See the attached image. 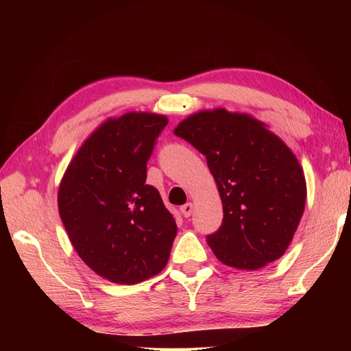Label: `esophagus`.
<instances>
[{
	"mask_svg": "<svg viewBox=\"0 0 351 351\" xmlns=\"http://www.w3.org/2000/svg\"><path fill=\"white\" fill-rule=\"evenodd\" d=\"M193 208H195V205H193L191 202H189V204H185V205L181 206V213L184 214V217H190L191 213H193Z\"/></svg>",
	"mask_w": 351,
	"mask_h": 351,
	"instance_id": "esophagus-1",
	"label": "esophagus"
}]
</instances>
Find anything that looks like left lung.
Instances as JSON below:
<instances>
[{
    "label": "left lung",
    "mask_w": 351,
    "mask_h": 351,
    "mask_svg": "<svg viewBox=\"0 0 351 351\" xmlns=\"http://www.w3.org/2000/svg\"><path fill=\"white\" fill-rule=\"evenodd\" d=\"M175 136L205 155L217 184L223 221L206 237L217 259L240 270L279 259L306 204L303 169L291 149L265 123L225 108L189 116Z\"/></svg>",
    "instance_id": "8db88e82"
}]
</instances>
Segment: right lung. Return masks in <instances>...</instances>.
Masks as SVG:
<instances>
[{
	"label": "right lung",
	"mask_w": 351,
	"mask_h": 351,
	"mask_svg": "<svg viewBox=\"0 0 351 351\" xmlns=\"http://www.w3.org/2000/svg\"><path fill=\"white\" fill-rule=\"evenodd\" d=\"M167 117L131 113L96 128L69 162L58 213L78 256L101 278L134 285L166 267L176 223L146 162Z\"/></svg>",
	"instance_id": "1"
}]
</instances>
